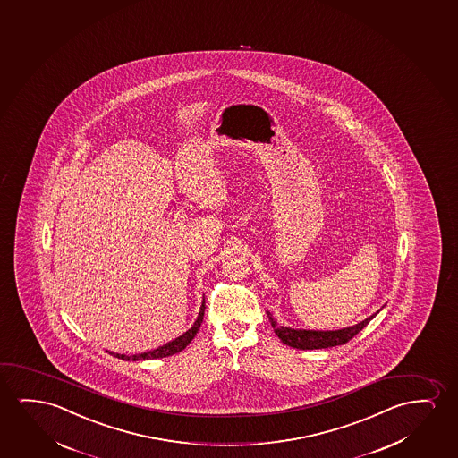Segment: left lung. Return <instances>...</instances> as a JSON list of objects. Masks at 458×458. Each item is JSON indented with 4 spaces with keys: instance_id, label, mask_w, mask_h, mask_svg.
Segmentation results:
<instances>
[{
    "instance_id": "left-lung-1",
    "label": "left lung",
    "mask_w": 458,
    "mask_h": 458,
    "mask_svg": "<svg viewBox=\"0 0 458 458\" xmlns=\"http://www.w3.org/2000/svg\"><path fill=\"white\" fill-rule=\"evenodd\" d=\"M268 318H270L271 327L275 329L277 337L289 347L300 348V350H317V348H329L335 347V345H344L347 344L350 339H353L354 335H358L364 327H368L369 322L374 318V316L369 317L361 323L354 325V327H348V328L337 329V331H310V329H293L287 328V327H281L276 325L273 320L270 312Z\"/></svg>"
}]
</instances>
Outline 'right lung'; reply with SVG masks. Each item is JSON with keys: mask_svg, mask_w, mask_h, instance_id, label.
<instances>
[{"mask_svg": "<svg viewBox=\"0 0 458 458\" xmlns=\"http://www.w3.org/2000/svg\"><path fill=\"white\" fill-rule=\"evenodd\" d=\"M204 310H206V304L202 303V306H200L199 316H198V320L194 322L193 327L188 329L187 333H183L181 337H177V339H174V341L168 342V344H166V345H163V347L157 348V350H152V352H148V353L131 354V356L119 353L111 354H114L116 358H119V360H123V361H140V360H155V358H166V356H171V354L179 353V352H182L183 348L187 347L190 342L193 341L194 335H196V333L199 331L200 323H202V320H204Z\"/></svg>", "mask_w": 458, "mask_h": 458, "instance_id": "1", "label": "right lung"}]
</instances>
